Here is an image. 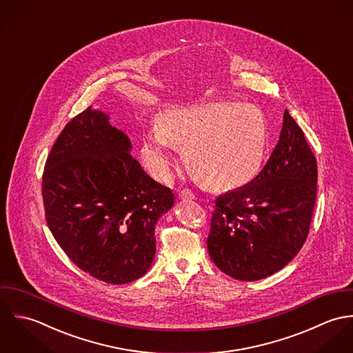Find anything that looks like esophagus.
I'll use <instances>...</instances> for the list:
<instances>
[{
    "label": "esophagus",
    "mask_w": 353,
    "mask_h": 353,
    "mask_svg": "<svg viewBox=\"0 0 353 353\" xmlns=\"http://www.w3.org/2000/svg\"><path fill=\"white\" fill-rule=\"evenodd\" d=\"M179 198L180 199H183V201H188V199H195V194L191 191V190H188V188H185V190H183L181 192H179Z\"/></svg>",
    "instance_id": "34e87169"
}]
</instances>
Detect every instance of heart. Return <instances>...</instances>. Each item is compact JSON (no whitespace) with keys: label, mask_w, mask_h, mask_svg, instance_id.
I'll use <instances>...</instances> for the list:
<instances>
[{"label":"heart","mask_w":353,"mask_h":353,"mask_svg":"<svg viewBox=\"0 0 353 353\" xmlns=\"http://www.w3.org/2000/svg\"><path fill=\"white\" fill-rule=\"evenodd\" d=\"M158 127L143 134V166L158 181H168L185 145L190 166L214 188H232L250 181L259 170L268 141L259 108L230 101L176 106L165 110Z\"/></svg>","instance_id":"1"}]
</instances>
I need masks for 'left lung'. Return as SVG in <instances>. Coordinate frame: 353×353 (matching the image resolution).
Here are the masks:
<instances>
[{"label":"left lung","mask_w":353,"mask_h":353,"mask_svg":"<svg viewBox=\"0 0 353 353\" xmlns=\"http://www.w3.org/2000/svg\"><path fill=\"white\" fill-rule=\"evenodd\" d=\"M316 159L288 110L268 163L248 184L215 201L208 250L240 281L266 279L303 247L316 199Z\"/></svg>","instance_id":"1"}]
</instances>
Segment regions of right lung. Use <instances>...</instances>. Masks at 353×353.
I'll return each instance as SVG.
<instances>
[{
	"mask_svg": "<svg viewBox=\"0 0 353 353\" xmlns=\"http://www.w3.org/2000/svg\"><path fill=\"white\" fill-rule=\"evenodd\" d=\"M110 116L87 108L52 147L42 196L52 234L72 262L94 279H141L155 256V225L174 203L132 158L127 134Z\"/></svg>",
	"mask_w": 353,
	"mask_h": 353,
	"instance_id": "add662e5",
	"label": "right lung"
}]
</instances>
